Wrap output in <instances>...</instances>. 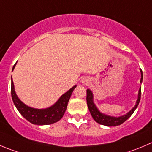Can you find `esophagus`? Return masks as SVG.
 I'll return each instance as SVG.
<instances>
[{"label": "esophagus", "mask_w": 152, "mask_h": 152, "mask_svg": "<svg viewBox=\"0 0 152 152\" xmlns=\"http://www.w3.org/2000/svg\"><path fill=\"white\" fill-rule=\"evenodd\" d=\"M88 82H89V80H88V79H86V78H84V79H83V80H82V83H84V84H86Z\"/></svg>", "instance_id": "1"}]
</instances>
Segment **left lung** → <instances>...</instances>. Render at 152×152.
<instances>
[{"instance_id": "8db88e82", "label": "left lung", "mask_w": 152, "mask_h": 152, "mask_svg": "<svg viewBox=\"0 0 152 152\" xmlns=\"http://www.w3.org/2000/svg\"><path fill=\"white\" fill-rule=\"evenodd\" d=\"M140 72H141L140 83H142V70H140ZM140 97H141V87H140V90H139L138 99L137 100V104H136L135 107L131 111H129L126 115H124L120 117H113L110 116V115H104V114L102 113L100 111H99V110L97 109V107L93 103V95H92V92L89 89L86 90V102H87V106L88 108H89V112L91 113V115H92L95 122L101 124V125H106V126H117V125H120L123 122H125L132 115L133 113L135 111L136 108L137 107L139 103H140Z\"/></svg>"}]
</instances>
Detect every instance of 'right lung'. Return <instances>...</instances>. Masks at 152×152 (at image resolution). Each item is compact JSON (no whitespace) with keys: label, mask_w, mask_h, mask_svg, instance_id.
<instances>
[{"label":"right lung","mask_w":152,"mask_h":152,"mask_svg":"<svg viewBox=\"0 0 152 152\" xmlns=\"http://www.w3.org/2000/svg\"><path fill=\"white\" fill-rule=\"evenodd\" d=\"M15 64L14 65L12 70L15 68ZM75 87L76 86H73L67 92L63 94L60 97V99L57 101V102H56L53 106L46 108V109L32 108L21 102L15 94L12 80V83H11V95H12L13 103L16 107L17 110L27 121L34 125H50V124L58 122L63 116L65 112H66V107H67L68 102H69L72 92Z\"/></svg>","instance_id":"right-lung-1"}]
</instances>
